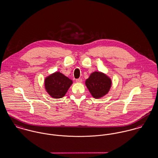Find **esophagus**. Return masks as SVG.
<instances>
[{
  "label": "esophagus",
  "instance_id": "esophagus-1",
  "mask_svg": "<svg viewBox=\"0 0 158 158\" xmlns=\"http://www.w3.org/2000/svg\"><path fill=\"white\" fill-rule=\"evenodd\" d=\"M76 81L77 82L81 83V82H82V79H81V78H78V79H76Z\"/></svg>",
  "mask_w": 158,
  "mask_h": 158
}]
</instances>
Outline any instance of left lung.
I'll return each instance as SVG.
<instances>
[{
    "mask_svg": "<svg viewBox=\"0 0 158 158\" xmlns=\"http://www.w3.org/2000/svg\"><path fill=\"white\" fill-rule=\"evenodd\" d=\"M86 86L94 98L103 97L109 91L111 81L105 74L100 72L92 73L86 80Z\"/></svg>",
    "mask_w": 158,
    "mask_h": 158,
    "instance_id": "8db88e82",
    "label": "left lung"
}]
</instances>
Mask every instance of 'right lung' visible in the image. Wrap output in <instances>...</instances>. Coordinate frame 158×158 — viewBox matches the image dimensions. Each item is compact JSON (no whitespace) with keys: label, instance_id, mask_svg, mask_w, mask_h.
I'll return each instance as SVG.
<instances>
[{"label":"right lung","instance_id":"right-lung-1","mask_svg":"<svg viewBox=\"0 0 158 158\" xmlns=\"http://www.w3.org/2000/svg\"><path fill=\"white\" fill-rule=\"evenodd\" d=\"M73 82L60 72H56L45 79V88L47 92L53 98H62Z\"/></svg>","mask_w":158,"mask_h":158}]
</instances>
